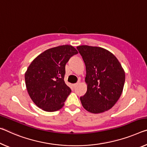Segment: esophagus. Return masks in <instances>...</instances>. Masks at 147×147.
I'll use <instances>...</instances> for the list:
<instances>
[{
    "instance_id": "esophagus-1",
    "label": "esophagus",
    "mask_w": 147,
    "mask_h": 147,
    "mask_svg": "<svg viewBox=\"0 0 147 147\" xmlns=\"http://www.w3.org/2000/svg\"><path fill=\"white\" fill-rule=\"evenodd\" d=\"M78 84H79V83H78V82H77V83H75V84H73V87H74V88H75L76 87V86H77Z\"/></svg>"
}]
</instances>
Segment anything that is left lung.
<instances>
[{
	"instance_id": "left-lung-1",
	"label": "left lung",
	"mask_w": 147,
	"mask_h": 147,
	"mask_svg": "<svg viewBox=\"0 0 147 147\" xmlns=\"http://www.w3.org/2000/svg\"><path fill=\"white\" fill-rule=\"evenodd\" d=\"M86 65L87 92L80 97L84 108L99 114L111 109L122 95L125 72L115 55L106 49L88 45L76 47Z\"/></svg>"
}]
</instances>
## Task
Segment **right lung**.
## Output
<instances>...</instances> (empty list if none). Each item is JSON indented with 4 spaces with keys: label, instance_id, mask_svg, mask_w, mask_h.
<instances>
[{
    "label": "right lung",
    "instance_id": "obj_1",
    "mask_svg": "<svg viewBox=\"0 0 147 147\" xmlns=\"http://www.w3.org/2000/svg\"><path fill=\"white\" fill-rule=\"evenodd\" d=\"M78 51L71 45L48 49L38 55L25 73L26 88L34 103L44 111L61 109L71 90L64 81L65 65Z\"/></svg>",
    "mask_w": 147,
    "mask_h": 147
}]
</instances>
